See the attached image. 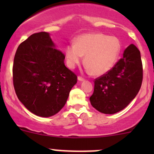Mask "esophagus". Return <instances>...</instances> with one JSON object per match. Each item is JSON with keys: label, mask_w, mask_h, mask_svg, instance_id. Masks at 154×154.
<instances>
[{"label": "esophagus", "mask_w": 154, "mask_h": 154, "mask_svg": "<svg viewBox=\"0 0 154 154\" xmlns=\"http://www.w3.org/2000/svg\"><path fill=\"white\" fill-rule=\"evenodd\" d=\"M85 79L83 78V77H81V76H78V80H80V81H83Z\"/></svg>", "instance_id": "esophagus-1"}]
</instances>
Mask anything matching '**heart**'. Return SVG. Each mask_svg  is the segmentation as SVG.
<instances>
[{
    "mask_svg": "<svg viewBox=\"0 0 154 154\" xmlns=\"http://www.w3.org/2000/svg\"><path fill=\"white\" fill-rule=\"evenodd\" d=\"M122 43L116 36L103 33L84 34L77 39L76 44L68 45L66 49L70 68L80 64L85 56V63L93 74H106L117 62L122 51Z\"/></svg>",
    "mask_w": 154,
    "mask_h": 154,
    "instance_id": "1",
    "label": "heart"
}]
</instances>
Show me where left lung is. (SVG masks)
I'll return each mask as SVG.
<instances>
[{
	"label": "left lung",
	"instance_id": "1",
	"mask_svg": "<svg viewBox=\"0 0 154 154\" xmlns=\"http://www.w3.org/2000/svg\"><path fill=\"white\" fill-rule=\"evenodd\" d=\"M143 67L140 51L131 44L111 70L94 80L91 106L104 114H114L125 109L140 90Z\"/></svg>",
	"mask_w": 154,
	"mask_h": 154
}]
</instances>
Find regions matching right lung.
<instances>
[{
  "label": "right lung",
  "instance_id": "add662e5",
  "mask_svg": "<svg viewBox=\"0 0 154 154\" xmlns=\"http://www.w3.org/2000/svg\"><path fill=\"white\" fill-rule=\"evenodd\" d=\"M65 57L45 32L33 33L18 46L13 86L20 101L33 114L50 117L66 104L77 77L65 66Z\"/></svg>",
  "mask_w": 154,
  "mask_h": 154
}]
</instances>
